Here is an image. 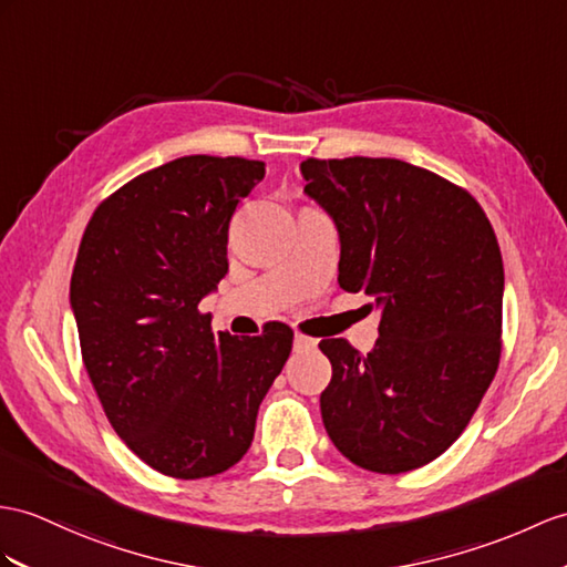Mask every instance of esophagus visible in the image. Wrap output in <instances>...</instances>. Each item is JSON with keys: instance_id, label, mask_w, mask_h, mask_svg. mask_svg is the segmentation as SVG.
Returning <instances> with one entry per match:
<instances>
[{"instance_id": "esophagus-1", "label": "esophagus", "mask_w": 567, "mask_h": 567, "mask_svg": "<svg viewBox=\"0 0 567 567\" xmlns=\"http://www.w3.org/2000/svg\"><path fill=\"white\" fill-rule=\"evenodd\" d=\"M293 349H296V351H312V349H317V339L306 337V334H296Z\"/></svg>"}]
</instances>
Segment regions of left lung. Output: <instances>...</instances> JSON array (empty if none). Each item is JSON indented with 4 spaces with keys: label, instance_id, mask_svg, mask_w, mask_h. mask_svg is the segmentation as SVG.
Returning <instances> with one entry per match:
<instances>
[{
    "label": "left lung",
    "instance_id": "obj_1",
    "mask_svg": "<svg viewBox=\"0 0 567 567\" xmlns=\"http://www.w3.org/2000/svg\"><path fill=\"white\" fill-rule=\"evenodd\" d=\"M306 192L334 218L339 286L382 310L368 355L322 339L331 443L353 464L404 474L472 421L503 351V257L481 204L399 158H308Z\"/></svg>",
    "mask_w": 567,
    "mask_h": 567
}]
</instances>
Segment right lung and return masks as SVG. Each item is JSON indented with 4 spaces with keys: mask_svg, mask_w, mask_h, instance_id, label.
I'll return each mask as SVG.
<instances>
[{
    "mask_svg": "<svg viewBox=\"0 0 567 567\" xmlns=\"http://www.w3.org/2000/svg\"><path fill=\"white\" fill-rule=\"evenodd\" d=\"M261 177V161L175 158L95 206L79 245L69 298L81 358L110 425L165 476L238 464L291 355L284 322L214 334L199 310L228 271L230 216Z\"/></svg>",
    "mask_w": 567,
    "mask_h": 567,
    "instance_id": "add662e5",
    "label": "right lung"
}]
</instances>
